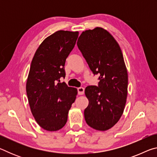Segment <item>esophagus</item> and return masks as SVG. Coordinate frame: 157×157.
Masks as SVG:
<instances>
[{
  "instance_id": "esophagus-1",
  "label": "esophagus",
  "mask_w": 157,
  "mask_h": 157,
  "mask_svg": "<svg viewBox=\"0 0 157 157\" xmlns=\"http://www.w3.org/2000/svg\"><path fill=\"white\" fill-rule=\"evenodd\" d=\"M78 93L79 95H83L84 94V88L79 87V88H78Z\"/></svg>"
}]
</instances>
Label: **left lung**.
<instances>
[{
  "label": "left lung",
  "mask_w": 157,
  "mask_h": 157,
  "mask_svg": "<svg viewBox=\"0 0 157 157\" xmlns=\"http://www.w3.org/2000/svg\"><path fill=\"white\" fill-rule=\"evenodd\" d=\"M77 45L93 73L99 74L98 86H89L85 95L89 105L84 110L87 124L106 131L118 123L126 104L128 75L121 49L105 29L82 32Z\"/></svg>",
  "instance_id": "8db88e82"
}]
</instances>
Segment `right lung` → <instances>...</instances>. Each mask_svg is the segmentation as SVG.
<instances>
[{"label": "right lung", "mask_w": 157, "mask_h": 157, "mask_svg": "<svg viewBox=\"0 0 157 157\" xmlns=\"http://www.w3.org/2000/svg\"><path fill=\"white\" fill-rule=\"evenodd\" d=\"M78 32L59 30L45 39L32 60L26 92L31 112L36 123L50 132L65 125L68 111L78 90L65 82L66 58L75 46Z\"/></svg>", "instance_id": "right-lung-1"}]
</instances>
